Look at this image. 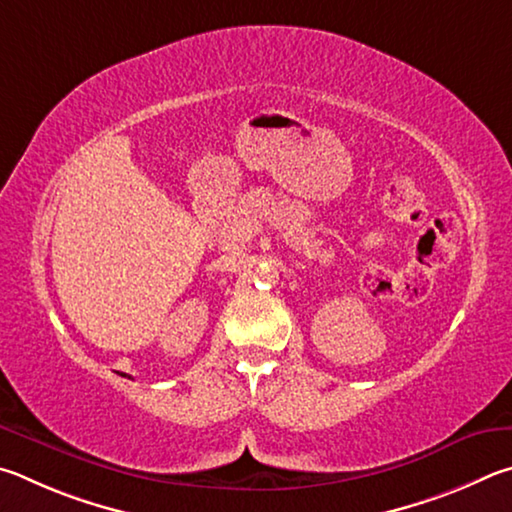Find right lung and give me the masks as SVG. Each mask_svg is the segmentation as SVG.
Returning a JSON list of instances; mask_svg holds the SVG:
<instances>
[{"label": "right lung", "mask_w": 512, "mask_h": 512, "mask_svg": "<svg viewBox=\"0 0 512 512\" xmlns=\"http://www.w3.org/2000/svg\"><path fill=\"white\" fill-rule=\"evenodd\" d=\"M123 375H125V373H123Z\"/></svg>", "instance_id": "add662e5"}]
</instances>
